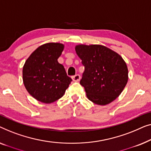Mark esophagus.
Here are the masks:
<instances>
[{
	"mask_svg": "<svg viewBox=\"0 0 151 151\" xmlns=\"http://www.w3.org/2000/svg\"><path fill=\"white\" fill-rule=\"evenodd\" d=\"M72 78H73V80L74 81H79V80L81 79V76L79 75H76L75 76H72Z\"/></svg>",
	"mask_w": 151,
	"mask_h": 151,
	"instance_id": "1",
	"label": "esophagus"
}]
</instances>
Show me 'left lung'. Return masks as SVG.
<instances>
[{
  "label": "left lung",
  "mask_w": 151,
  "mask_h": 151,
  "mask_svg": "<svg viewBox=\"0 0 151 151\" xmlns=\"http://www.w3.org/2000/svg\"><path fill=\"white\" fill-rule=\"evenodd\" d=\"M76 54L85 70L80 84L88 99L105 105L119 96L128 81V68L120 55L102 45H77Z\"/></svg>",
  "instance_id": "1"
}]
</instances>
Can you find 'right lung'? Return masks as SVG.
<instances>
[{"mask_svg":"<svg viewBox=\"0 0 151 151\" xmlns=\"http://www.w3.org/2000/svg\"><path fill=\"white\" fill-rule=\"evenodd\" d=\"M63 48L60 43L44 44L31 53L23 66L25 88L42 103H51L60 99L73 81L57 61Z\"/></svg>","mask_w":151,"mask_h":151,"instance_id":"obj_1","label":"right lung"}]
</instances>
